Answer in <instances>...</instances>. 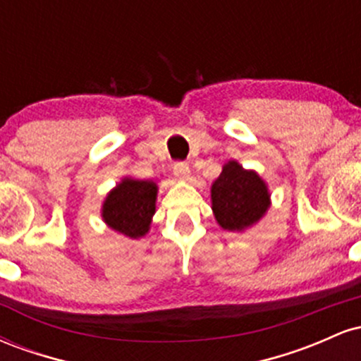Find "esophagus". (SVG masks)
Listing matches in <instances>:
<instances>
[{
    "mask_svg": "<svg viewBox=\"0 0 361 361\" xmlns=\"http://www.w3.org/2000/svg\"><path fill=\"white\" fill-rule=\"evenodd\" d=\"M173 173H175L176 180H180V181H188L190 176H192L188 164H185V163H176L175 168H173Z\"/></svg>",
    "mask_w": 361,
    "mask_h": 361,
    "instance_id": "34e87169",
    "label": "esophagus"
}]
</instances>
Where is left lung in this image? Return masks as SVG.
<instances>
[{
	"instance_id": "8db88e82",
	"label": "left lung",
	"mask_w": 361,
	"mask_h": 361,
	"mask_svg": "<svg viewBox=\"0 0 361 361\" xmlns=\"http://www.w3.org/2000/svg\"><path fill=\"white\" fill-rule=\"evenodd\" d=\"M210 202L215 221L224 231L244 233L267 215L271 193L255 169H244L231 159L210 186Z\"/></svg>"
}]
</instances>
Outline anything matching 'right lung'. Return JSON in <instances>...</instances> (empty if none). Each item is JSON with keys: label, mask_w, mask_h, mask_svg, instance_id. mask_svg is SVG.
Wrapping results in <instances>:
<instances>
[{"label": "right lung", "mask_w": 361, "mask_h": 361, "mask_svg": "<svg viewBox=\"0 0 361 361\" xmlns=\"http://www.w3.org/2000/svg\"><path fill=\"white\" fill-rule=\"evenodd\" d=\"M156 200L154 181L123 176L106 193L102 204V219L115 233L128 239H140L151 229Z\"/></svg>", "instance_id": "obj_1"}]
</instances>
